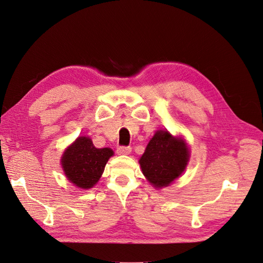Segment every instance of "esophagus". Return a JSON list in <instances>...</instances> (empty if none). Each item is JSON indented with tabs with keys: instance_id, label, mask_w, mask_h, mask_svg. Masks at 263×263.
Returning <instances> with one entry per match:
<instances>
[{
	"instance_id": "obj_1",
	"label": "esophagus",
	"mask_w": 263,
	"mask_h": 263,
	"mask_svg": "<svg viewBox=\"0 0 263 263\" xmlns=\"http://www.w3.org/2000/svg\"><path fill=\"white\" fill-rule=\"evenodd\" d=\"M117 152L119 154H123V155H127L132 152V148L130 146H126V145H121L117 149Z\"/></svg>"
}]
</instances>
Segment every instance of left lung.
<instances>
[{"instance_id": "obj_1", "label": "left lung", "mask_w": 263, "mask_h": 263, "mask_svg": "<svg viewBox=\"0 0 263 263\" xmlns=\"http://www.w3.org/2000/svg\"><path fill=\"white\" fill-rule=\"evenodd\" d=\"M189 161V149L182 139L167 130H159L153 136L139 161L146 179L155 187L171 184L179 177Z\"/></svg>"}]
</instances>
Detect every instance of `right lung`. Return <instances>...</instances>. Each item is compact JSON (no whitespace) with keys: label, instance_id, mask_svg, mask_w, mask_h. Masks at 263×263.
I'll return each instance as SVG.
<instances>
[{"label":"right lung","instance_id":"obj_1","mask_svg":"<svg viewBox=\"0 0 263 263\" xmlns=\"http://www.w3.org/2000/svg\"><path fill=\"white\" fill-rule=\"evenodd\" d=\"M112 155L111 149H97L88 137H79L62 155L61 164L72 183L89 189L98 182Z\"/></svg>","mask_w":263,"mask_h":263}]
</instances>
